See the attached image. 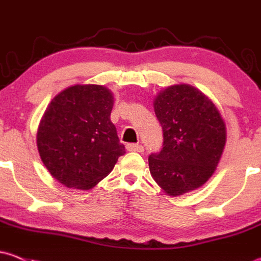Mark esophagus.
<instances>
[{"instance_id":"34e87169","label":"esophagus","mask_w":261,"mask_h":261,"mask_svg":"<svg viewBox=\"0 0 261 261\" xmlns=\"http://www.w3.org/2000/svg\"><path fill=\"white\" fill-rule=\"evenodd\" d=\"M126 149L128 151H134V152H143L144 151V147L140 145V144H127L126 145Z\"/></svg>"}]
</instances>
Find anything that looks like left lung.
I'll return each mask as SVG.
<instances>
[{"instance_id":"8db88e82","label":"left lung","mask_w":261,"mask_h":261,"mask_svg":"<svg viewBox=\"0 0 261 261\" xmlns=\"http://www.w3.org/2000/svg\"><path fill=\"white\" fill-rule=\"evenodd\" d=\"M162 151L149 156L150 174L167 196L196 191L216 172L226 145V123L211 99L191 84H174L155 96Z\"/></svg>"}]
</instances>
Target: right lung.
Returning <instances> with one entry per match:
<instances>
[{
  "instance_id": "add662e5",
  "label": "right lung",
  "mask_w": 261,
  "mask_h": 261,
  "mask_svg": "<svg viewBox=\"0 0 261 261\" xmlns=\"http://www.w3.org/2000/svg\"><path fill=\"white\" fill-rule=\"evenodd\" d=\"M114 93L99 84H74L46 107L36 145L53 178L67 188H93L125 154L111 121Z\"/></svg>"
}]
</instances>
